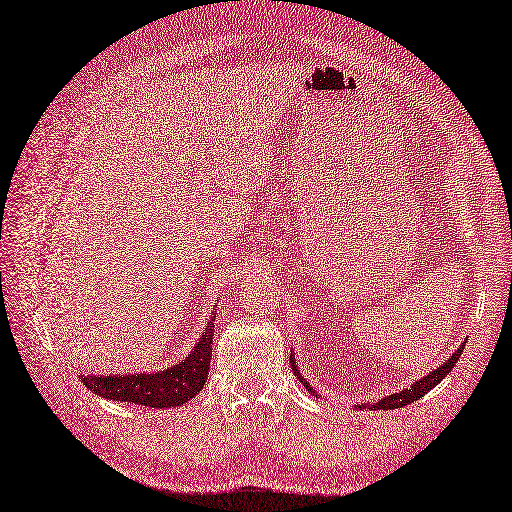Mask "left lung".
<instances>
[{
    "mask_svg": "<svg viewBox=\"0 0 512 512\" xmlns=\"http://www.w3.org/2000/svg\"><path fill=\"white\" fill-rule=\"evenodd\" d=\"M463 347H465V345H463ZM463 347H458V350L450 356V360H447L445 365H441L439 369H434L432 373H428L426 378L415 382L413 386H410V389H406V391H402V393H393V395H389V397H384V400H380V402H376V404H371L369 408H371V410H391V408H402V406H408V404L417 402L419 397H423L430 389H434V386L439 384V382L447 376V373H450V371L454 369L456 360L460 358V352H463ZM304 384H306V389H308L310 393H313V389H310V384H308V382H304ZM358 408H365V406L358 404Z\"/></svg>",
    "mask_w": 512,
    "mask_h": 512,
    "instance_id": "1",
    "label": "left lung"
}]
</instances>
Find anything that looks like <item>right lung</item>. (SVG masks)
<instances>
[{"mask_svg":"<svg viewBox=\"0 0 512 512\" xmlns=\"http://www.w3.org/2000/svg\"><path fill=\"white\" fill-rule=\"evenodd\" d=\"M213 330L210 323L189 358L158 373H130V376H82V382L106 400L139 404L149 408L180 406L195 397L206 384L213 356Z\"/></svg>","mask_w":512,"mask_h":512,"instance_id":"1","label":"right lung"}]
</instances>
